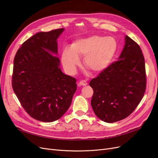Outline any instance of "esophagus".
<instances>
[{"label": "esophagus", "mask_w": 158, "mask_h": 158, "mask_svg": "<svg viewBox=\"0 0 158 158\" xmlns=\"http://www.w3.org/2000/svg\"><path fill=\"white\" fill-rule=\"evenodd\" d=\"M79 84L82 85H86L88 84V82L85 80H81V81H80Z\"/></svg>", "instance_id": "esophagus-1"}]
</instances>
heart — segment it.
<instances>
[{
	"mask_svg": "<svg viewBox=\"0 0 158 158\" xmlns=\"http://www.w3.org/2000/svg\"><path fill=\"white\" fill-rule=\"evenodd\" d=\"M117 48V41L113 37H89L78 40L72 47L66 46L63 52L62 61L64 69L74 73L76 65L80 63L78 55H84V65L94 72H99L111 63Z\"/></svg>",
	"mask_w": 158,
	"mask_h": 158,
	"instance_id": "heart-1",
	"label": "heart"
}]
</instances>
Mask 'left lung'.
I'll use <instances>...</instances> for the list:
<instances>
[{
	"mask_svg": "<svg viewBox=\"0 0 158 158\" xmlns=\"http://www.w3.org/2000/svg\"><path fill=\"white\" fill-rule=\"evenodd\" d=\"M91 104L96 116L106 123L127 118L135 111L146 88L145 60L140 46L128 35L118 60L90 81Z\"/></svg>",
	"mask_w": 158,
	"mask_h": 158,
	"instance_id": "left-lung-1",
	"label": "left lung"
}]
</instances>
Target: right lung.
Segmentation results:
<instances>
[{
	"mask_svg": "<svg viewBox=\"0 0 158 158\" xmlns=\"http://www.w3.org/2000/svg\"><path fill=\"white\" fill-rule=\"evenodd\" d=\"M64 28L39 32L23 43L14 57L12 85L22 107L43 122L58 120L69 109L76 80L62 73L57 38Z\"/></svg>",
	"mask_w": 158,
	"mask_h": 158,
	"instance_id": "1",
	"label": "right lung"
}]
</instances>
